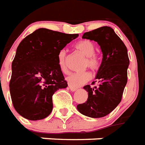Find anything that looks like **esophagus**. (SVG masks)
I'll use <instances>...</instances> for the list:
<instances>
[{"instance_id":"esophagus-1","label":"esophagus","mask_w":145,"mask_h":145,"mask_svg":"<svg viewBox=\"0 0 145 145\" xmlns=\"http://www.w3.org/2000/svg\"><path fill=\"white\" fill-rule=\"evenodd\" d=\"M69 89L71 90L72 92H75V91L77 90V88H74V87L71 86H69Z\"/></svg>"}]
</instances>
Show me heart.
Returning a JSON list of instances; mask_svg holds the SVG:
<instances>
[{"label": "heart", "instance_id": "obj_1", "mask_svg": "<svg viewBox=\"0 0 145 145\" xmlns=\"http://www.w3.org/2000/svg\"><path fill=\"white\" fill-rule=\"evenodd\" d=\"M74 48L86 57L84 63L85 67H89L92 70H97L100 66V59L95 53L94 43L90 40H83L77 42ZM66 59L67 54L65 50H61L58 54V65L60 70L64 73L67 72L66 68ZM92 74L89 72H72L69 74L66 77V81L69 86L73 87L81 86L86 84L91 79Z\"/></svg>", "mask_w": 145, "mask_h": 145}]
</instances>
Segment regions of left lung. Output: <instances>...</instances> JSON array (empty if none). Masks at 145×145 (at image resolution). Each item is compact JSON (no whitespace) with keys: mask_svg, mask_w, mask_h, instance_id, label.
<instances>
[{"mask_svg":"<svg viewBox=\"0 0 145 145\" xmlns=\"http://www.w3.org/2000/svg\"><path fill=\"white\" fill-rule=\"evenodd\" d=\"M82 38L97 42L103 57L95 76L98 86L91 87L86 85L83 87L88 92V99L77 105V109L90 118H102L112 112L121 100L128 81V50L110 27L85 33ZM92 84H95V81Z\"/></svg>","mask_w":145,"mask_h":145,"instance_id":"left-lung-1","label":"left lung"}]
</instances>
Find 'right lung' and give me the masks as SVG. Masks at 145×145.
I'll return each instance as SVG.
<instances>
[{
  "mask_svg": "<svg viewBox=\"0 0 145 145\" xmlns=\"http://www.w3.org/2000/svg\"><path fill=\"white\" fill-rule=\"evenodd\" d=\"M78 36L40 28L17 46L9 86L13 105L22 117L37 121L50 114L53 95L68 86L58 54Z\"/></svg>",
  "mask_w": 145,
  "mask_h": 145,
  "instance_id": "obj_1",
  "label": "right lung"
}]
</instances>
